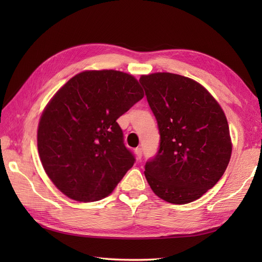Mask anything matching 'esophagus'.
<instances>
[{
  "instance_id": "34e87169",
  "label": "esophagus",
  "mask_w": 262,
  "mask_h": 262,
  "mask_svg": "<svg viewBox=\"0 0 262 262\" xmlns=\"http://www.w3.org/2000/svg\"><path fill=\"white\" fill-rule=\"evenodd\" d=\"M135 154H136V158L138 160H141L142 159V148L141 147L135 148Z\"/></svg>"
}]
</instances>
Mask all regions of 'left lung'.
<instances>
[{
    "label": "left lung",
    "mask_w": 262,
    "mask_h": 262,
    "mask_svg": "<svg viewBox=\"0 0 262 262\" xmlns=\"http://www.w3.org/2000/svg\"><path fill=\"white\" fill-rule=\"evenodd\" d=\"M140 82L161 137L158 154L145 164L146 180L165 202L191 203L213 188L229 165L232 142L224 111L189 77L153 73Z\"/></svg>",
    "instance_id": "8db88e82"
}]
</instances>
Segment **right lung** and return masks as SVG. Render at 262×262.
<instances>
[{
    "mask_svg": "<svg viewBox=\"0 0 262 262\" xmlns=\"http://www.w3.org/2000/svg\"><path fill=\"white\" fill-rule=\"evenodd\" d=\"M144 97L124 72L84 71L59 89L38 125L39 157L65 196L90 203L107 197L135 162L117 119Z\"/></svg>",
    "mask_w": 262,
    "mask_h": 262,
    "instance_id": "obj_1",
    "label": "right lung"
}]
</instances>
